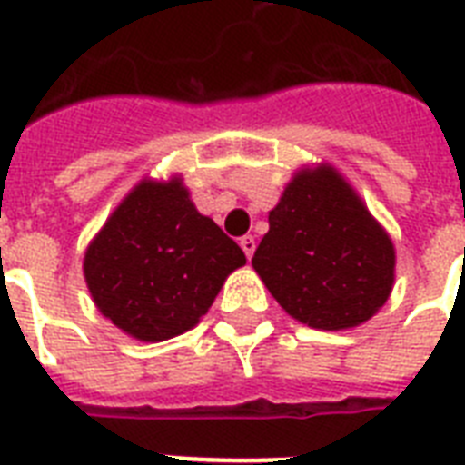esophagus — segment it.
Returning <instances> with one entry per match:
<instances>
[{
	"label": "esophagus",
	"instance_id": "obj_1",
	"mask_svg": "<svg viewBox=\"0 0 465 465\" xmlns=\"http://www.w3.org/2000/svg\"><path fill=\"white\" fill-rule=\"evenodd\" d=\"M241 248H243V253H246V258L251 261V258H253V253H255V239H253V236H243V239H241Z\"/></svg>",
	"mask_w": 465,
	"mask_h": 465
}]
</instances>
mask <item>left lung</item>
<instances>
[{"label":"left lung","mask_w":465,"mask_h":465,"mask_svg":"<svg viewBox=\"0 0 465 465\" xmlns=\"http://www.w3.org/2000/svg\"><path fill=\"white\" fill-rule=\"evenodd\" d=\"M268 222L253 268L290 316L340 331L364 323L386 304L393 243L335 171L294 175Z\"/></svg>","instance_id":"1"}]
</instances>
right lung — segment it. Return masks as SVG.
<instances>
[{
  "instance_id": "obj_1",
  "label": "right lung",
  "mask_w": 465,
  "mask_h": 465,
  "mask_svg": "<svg viewBox=\"0 0 465 465\" xmlns=\"http://www.w3.org/2000/svg\"><path fill=\"white\" fill-rule=\"evenodd\" d=\"M243 262L239 243L195 210L181 181H144L91 241L84 275L105 318L159 342L190 331Z\"/></svg>"
}]
</instances>
